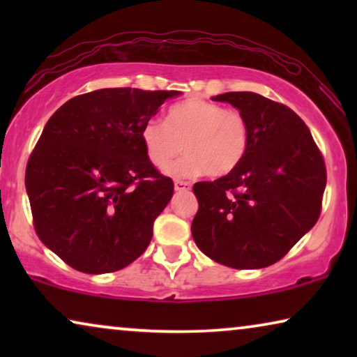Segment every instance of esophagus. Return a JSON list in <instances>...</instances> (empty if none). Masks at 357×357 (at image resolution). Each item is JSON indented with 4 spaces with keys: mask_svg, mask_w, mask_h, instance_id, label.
I'll use <instances>...</instances> for the list:
<instances>
[{
    "mask_svg": "<svg viewBox=\"0 0 357 357\" xmlns=\"http://www.w3.org/2000/svg\"><path fill=\"white\" fill-rule=\"evenodd\" d=\"M174 188L175 192H187V190H190V183L183 182V180H177V182L174 183Z\"/></svg>",
    "mask_w": 357,
    "mask_h": 357,
    "instance_id": "obj_1",
    "label": "esophagus"
}]
</instances>
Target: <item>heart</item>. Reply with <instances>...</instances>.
I'll list each match as a JSON object with an SVG mask.
<instances>
[{"label":"heart","mask_w":357,"mask_h":357,"mask_svg":"<svg viewBox=\"0 0 357 357\" xmlns=\"http://www.w3.org/2000/svg\"><path fill=\"white\" fill-rule=\"evenodd\" d=\"M141 143L149 162L159 170H167L183 146L187 155L170 170L175 177H197L204 172L209 177H224L245 158L250 130L238 110L192 97L170 107L165 123L146 121Z\"/></svg>","instance_id":"heart-1"}]
</instances>
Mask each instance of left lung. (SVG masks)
<instances>
[{
    "instance_id": "left-lung-1",
    "label": "left lung",
    "mask_w": 357,
    "mask_h": 357,
    "mask_svg": "<svg viewBox=\"0 0 357 357\" xmlns=\"http://www.w3.org/2000/svg\"><path fill=\"white\" fill-rule=\"evenodd\" d=\"M248 121L250 143L236 170L198 182L192 236L211 260L258 270L281 260L315 226L326 185L324 158L310 130L289 107L255 92H226Z\"/></svg>"
}]
</instances>
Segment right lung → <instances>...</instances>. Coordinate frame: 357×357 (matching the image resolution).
Masks as SVG:
<instances>
[{
    "instance_id": "right-lung-1",
    "label": "right lung",
    "mask_w": 357,
    "mask_h": 357,
    "mask_svg": "<svg viewBox=\"0 0 357 357\" xmlns=\"http://www.w3.org/2000/svg\"><path fill=\"white\" fill-rule=\"evenodd\" d=\"M178 94L99 89L73 97L47 121L26 190L38 238L71 268L119 271L148 248L174 182L149 162L141 130Z\"/></svg>"
}]
</instances>
